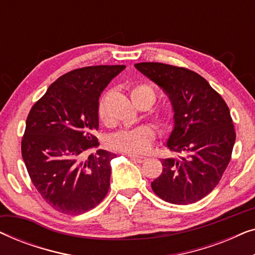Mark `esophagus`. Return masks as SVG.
I'll list each match as a JSON object with an SVG mask.
<instances>
[{"label":"esophagus","instance_id":"esophagus-1","mask_svg":"<svg viewBox=\"0 0 255 255\" xmlns=\"http://www.w3.org/2000/svg\"><path fill=\"white\" fill-rule=\"evenodd\" d=\"M128 156H130V158H131L132 160H133V161H135V162L141 163V162H145V161H146V158H145V156H140V155H132V154H130Z\"/></svg>","mask_w":255,"mask_h":255}]
</instances>
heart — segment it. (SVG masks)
I'll list each match as a JSON object with an SVG mask.
<instances>
[{"mask_svg":"<svg viewBox=\"0 0 255 255\" xmlns=\"http://www.w3.org/2000/svg\"><path fill=\"white\" fill-rule=\"evenodd\" d=\"M131 99L137 107L145 106L149 108L155 101V92L149 85L139 83L134 86L130 92ZM97 115L102 122L106 121V110L103 101H100L97 108ZM151 118L160 130L166 131L172 124V115L167 109L152 110ZM155 138V132L149 125H138L131 128H122L111 133L107 139V144L115 151L128 153V154H139L147 151L152 141Z\"/></svg>","mask_w":255,"mask_h":255,"instance_id":"heart-1","label":"heart"}]
</instances>
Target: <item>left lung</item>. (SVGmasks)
I'll return each instance as SVG.
<instances>
[{
	"instance_id": "left-lung-1",
	"label": "left lung",
	"mask_w": 255,
	"mask_h": 255,
	"mask_svg": "<svg viewBox=\"0 0 255 255\" xmlns=\"http://www.w3.org/2000/svg\"><path fill=\"white\" fill-rule=\"evenodd\" d=\"M134 67L162 88L174 110L167 147L179 156L162 160V173L152 189L168 203H195L215 189L231 160L236 131L228 104L188 68L161 62Z\"/></svg>"
}]
</instances>
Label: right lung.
<instances>
[{
    "label": "right lung",
    "instance_id": "obj_1",
    "mask_svg": "<svg viewBox=\"0 0 255 255\" xmlns=\"http://www.w3.org/2000/svg\"><path fill=\"white\" fill-rule=\"evenodd\" d=\"M124 65L89 66L60 76L31 108L22 156L41 197L54 210L81 215L99 205L110 187L116 154L97 149L101 93Z\"/></svg>",
    "mask_w": 255,
    "mask_h": 255
}]
</instances>
